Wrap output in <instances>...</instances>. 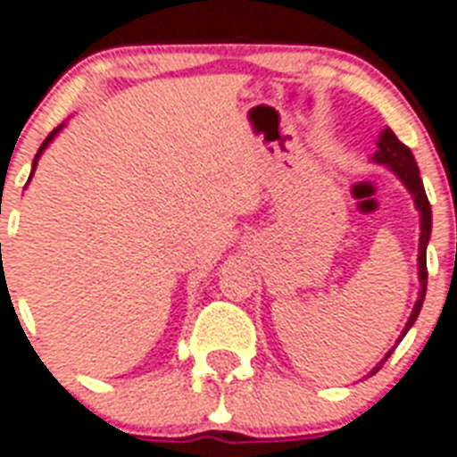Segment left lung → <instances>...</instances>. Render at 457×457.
<instances>
[{"mask_svg":"<svg viewBox=\"0 0 457 457\" xmlns=\"http://www.w3.org/2000/svg\"><path fill=\"white\" fill-rule=\"evenodd\" d=\"M377 148L378 151L374 153V162L378 164H388L390 170L395 171V176L400 179L402 183H404V187L411 193L413 197V204H416L418 213H420V239H418V278H420V293H418V300H416V306H413L411 316H409V320H406V328L404 332H402V337L409 332V328H411L413 323H416L418 313H420V306H423V300H425V290H428V241H430V232H432V209H430V202H428V195H425V187H423V181H420V171H418V164L416 160H413V153L406 148L404 144H402L397 137H395L393 129H383L381 137H378L377 141ZM400 337V341H402ZM388 355L378 362L374 370L370 371V374H377L378 370L383 367V362L390 358Z\"/></svg>","mask_w":457,"mask_h":457,"instance_id":"obj_1","label":"left lung"}]
</instances>
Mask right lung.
I'll return each instance as SVG.
<instances>
[{
	"label": "right lung",
	"instance_id": "add662e5",
	"mask_svg": "<svg viewBox=\"0 0 457 457\" xmlns=\"http://www.w3.org/2000/svg\"><path fill=\"white\" fill-rule=\"evenodd\" d=\"M60 129H62V125H60V128H55V129H53V132H51V134H48V137H46V139H44V144H41L39 153H37V155H34V162H32V174H34V170H37V162H39V157H41V153H44V151H46V145H48V144H51V141H53V139H55V134H57V132H60ZM32 174H29V179H32Z\"/></svg>",
	"mask_w": 457,
	"mask_h": 457
}]
</instances>
